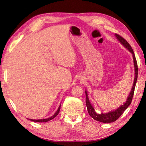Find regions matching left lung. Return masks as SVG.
Instances as JSON below:
<instances>
[{
  "label": "left lung",
  "instance_id": "1",
  "mask_svg": "<svg viewBox=\"0 0 146 146\" xmlns=\"http://www.w3.org/2000/svg\"><path fill=\"white\" fill-rule=\"evenodd\" d=\"M115 36L116 37L118 38V40L120 41V42L132 53L133 58V62H134V66H135V78H134V82H133V87L131 88V91L129 96L127 97V100L125 101V102L123 104V105L121 106L120 107L117 109L116 110L113 111L108 112L107 113H101L100 114H98V113L95 112L93 107L92 106V105L91 104L90 100H89L87 91H85L86 104V106H87V110H88V112L89 113V115H90L94 120H97L98 122H103V123H111V122H115V121L117 120L118 118L123 114V112L125 111V110L128 108V106L131 104L133 99V95H134L135 88L136 83H137V78H138V65H137V60H136V58H135L134 51H133L131 46H130V44L128 43L124 38L122 37L121 36H120L119 35L115 34Z\"/></svg>",
  "mask_w": 146,
  "mask_h": 146
}]
</instances>
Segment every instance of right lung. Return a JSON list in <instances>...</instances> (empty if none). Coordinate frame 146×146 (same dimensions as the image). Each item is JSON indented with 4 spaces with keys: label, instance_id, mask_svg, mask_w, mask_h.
<instances>
[{
    "label": "right lung",
    "instance_id": "1",
    "mask_svg": "<svg viewBox=\"0 0 146 146\" xmlns=\"http://www.w3.org/2000/svg\"><path fill=\"white\" fill-rule=\"evenodd\" d=\"M60 106H59L58 110L56 111L55 114H54L52 116V117H49L48 118H46V119H40V120H33V119H29V120H31V121H33V122H48V121H49V120L53 119L54 118L56 117V116L58 115V114L59 113V111H60Z\"/></svg>",
    "mask_w": 146,
    "mask_h": 146
}]
</instances>
